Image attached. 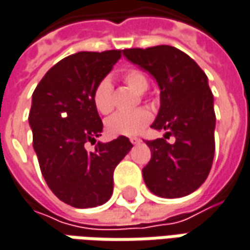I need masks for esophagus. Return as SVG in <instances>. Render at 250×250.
Here are the masks:
<instances>
[{
	"label": "esophagus",
	"instance_id": "esophagus-1",
	"mask_svg": "<svg viewBox=\"0 0 250 250\" xmlns=\"http://www.w3.org/2000/svg\"><path fill=\"white\" fill-rule=\"evenodd\" d=\"M130 141H131V144H140L141 140H140L138 137H131V138H130Z\"/></svg>",
	"mask_w": 250,
	"mask_h": 250
}]
</instances>
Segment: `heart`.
Listing matches in <instances>:
<instances>
[{
  "label": "heart",
  "instance_id": "heart-1",
  "mask_svg": "<svg viewBox=\"0 0 250 250\" xmlns=\"http://www.w3.org/2000/svg\"><path fill=\"white\" fill-rule=\"evenodd\" d=\"M125 83L131 87L137 92L146 91L149 82L148 77L140 70H127L123 74ZM112 92H113V84L110 79L105 77L95 85L92 91V102L94 106L99 113L106 115L113 108L112 102ZM152 120V113L145 108L135 109V110H125V112H116L115 115L109 117L105 123L106 131L110 135H135L141 131L145 125Z\"/></svg>",
  "mask_w": 250,
  "mask_h": 250
}]
</instances>
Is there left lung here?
Here are the masks:
<instances>
[{
    "mask_svg": "<svg viewBox=\"0 0 250 250\" xmlns=\"http://www.w3.org/2000/svg\"><path fill=\"white\" fill-rule=\"evenodd\" d=\"M123 55L151 73L160 88V109L152 128L173 135L146 141L151 160L142 177L152 194L181 198L196 191L209 176L214 156L216 115L208 77L192 58L170 45L130 48Z\"/></svg>",
    "mask_w": 250,
    "mask_h": 250,
    "instance_id": "left-lung-1",
    "label": "left lung"
}]
</instances>
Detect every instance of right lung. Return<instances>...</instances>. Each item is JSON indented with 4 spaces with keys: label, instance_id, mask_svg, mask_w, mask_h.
Segmentation results:
<instances>
[{
    "label": "right lung",
    "instance_id": "obj_1",
    "mask_svg": "<svg viewBox=\"0 0 250 250\" xmlns=\"http://www.w3.org/2000/svg\"><path fill=\"white\" fill-rule=\"evenodd\" d=\"M122 56V51L77 52L48 70L33 92L29 123L33 146L49 189L73 208L87 209L108 202L113 192V171L133 148L120 135L97 142L102 120L92 91Z\"/></svg>",
    "mask_w": 250,
    "mask_h": 250
}]
</instances>
